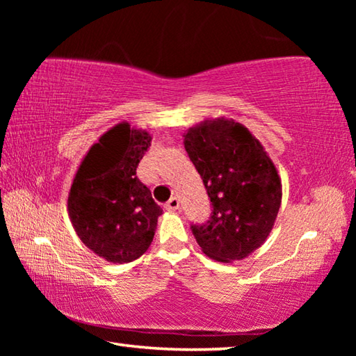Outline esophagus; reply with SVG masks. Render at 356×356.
<instances>
[{
    "mask_svg": "<svg viewBox=\"0 0 356 356\" xmlns=\"http://www.w3.org/2000/svg\"><path fill=\"white\" fill-rule=\"evenodd\" d=\"M179 207H180V201L177 197H171V200L165 204V209L168 212H176V210H179Z\"/></svg>",
    "mask_w": 356,
    "mask_h": 356,
    "instance_id": "esophagus-1",
    "label": "esophagus"
}]
</instances>
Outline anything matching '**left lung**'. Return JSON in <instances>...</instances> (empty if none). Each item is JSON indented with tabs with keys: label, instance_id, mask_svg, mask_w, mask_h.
Masks as SVG:
<instances>
[{
	"label": "left lung",
	"instance_id": "8db88e82",
	"mask_svg": "<svg viewBox=\"0 0 356 356\" xmlns=\"http://www.w3.org/2000/svg\"><path fill=\"white\" fill-rule=\"evenodd\" d=\"M213 212L191 226L202 252L229 264L262 246L278 216L281 177L261 141L234 119H206L184 134Z\"/></svg>",
	"mask_w": 356,
	"mask_h": 356
}]
</instances>
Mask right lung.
Returning a JSON list of instances; mask_svg holds the SVG:
<instances>
[{
  "mask_svg": "<svg viewBox=\"0 0 356 356\" xmlns=\"http://www.w3.org/2000/svg\"><path fill=\"white\" fill-rule=\"evenodd\" d=\"M149 131L119 122L94 143L72 182L67 210L76 236L113 264L141 257L163 213L136 168L150 146Z\"/></svg>",
  "mask_w": 356,
  "mask_h": 356,
  "instance_id": "1",
  "label": "right lung"
}]
</instances>
